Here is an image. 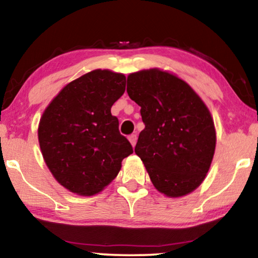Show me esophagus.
Listing matches in <instances>:
<instances>
[{
    "mask_svg": "<svg viewBox=\"0 0 258 258\" xmlns=\"http://www.w3.org/2000/svg\"><path fill=\"white\" fill-rule=\"evenodd\" d=\"M128 139H129L130 144H132V145H133V147H135L136 142H138V136H136L135 134H133V135H130Z\"/></svg>",
    "mask_w": 258,
    "mask_h": 258,
    "instance_id": "esophagus-1",
    "label": "esophagus"
}]
</instances>
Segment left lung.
<instances>
[{
  "label": "left lung",
  "instance_id": "left-lung-1",
  "mask_svg": "<svg viewBox=\"0 0 258 258\" xmlns=\"http://www.w3.org/2000/svg\"><path fill=\"white\" fill-rule=\"evenodd\" d=\"M126 84L145 124L135 153L152 183L170 197L191 192L205 179L215 151L208 109L186 82L159 69L130 74Z\"/></svg>",
  "mask_w": 258,
  "mask_h": 258
}]
</instances>
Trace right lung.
<instances>
[{"mask_svg":"<svg viewBox=\"0 0 258 258\" xmlns=\"http://www.w3.org/2000/svg\"><path fill=\"white\" fill-rule=\"evenodd\" d=\"M125 82L123 74L97 69L67 85L41 116L38 139L44 160L72 192H99L134 152L111 114Z\"/></svg>","mask_w":258,"mask_h":258,"instance_id":"right-lung-1","label":"right lung"}]
</instances>
